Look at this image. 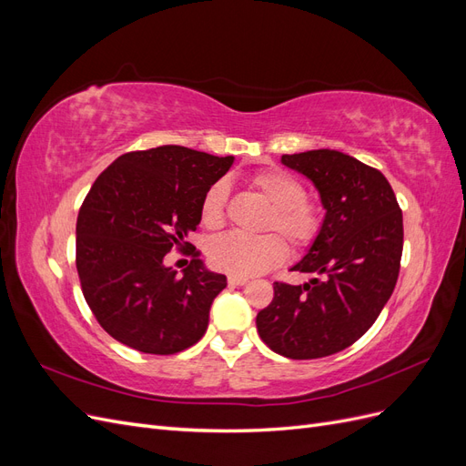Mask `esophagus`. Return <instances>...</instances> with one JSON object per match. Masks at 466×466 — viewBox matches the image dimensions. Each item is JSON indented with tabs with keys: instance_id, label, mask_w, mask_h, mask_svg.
<instances>
[{
	"instance_id": "1",
	"label": "esophagus",
	"mask_w": 466,
	"mask_h": 466,
	"mask_svg": "<svg viewBox=\"0 0 466 466\" xmlns=\"http://www.w3.org/2000/svg\"><path fill=\"white\" fill-rule=\"evenodd\" d=\"M229 286H247L248 279L247 278H238V276H229Z\"/></svg>"
}]
</instances>
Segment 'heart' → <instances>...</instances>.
Returning <instances> with one entry per match:
<instances>
[{
  "label": "heart",
  "mask_w": 466,
  "mask_h": 466,
  "mask_svg": "<svg viewBox=\"0 0 466 466\" xmlns=\"http://www.w3.org/2000/svg\"><path fill=\"white\" fill-rule=\"evenodd\" d=\"M250 187L272 208L264 221V231H278L295 250L311 248L322 231L320 206L307 200L303 182L284 168H264L250 178ZM228 185L223 180L208 188L200 206V221L206 229H221L228 206ZM289 255L284 238L268 233L262 237L223 235L208 245V260L219 272L248 278L281 264Z\"/></svg>",
  "instance_id": "1"
}]
</instances>
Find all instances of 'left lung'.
<instances>
[{"instance_id": "left-lung-1", "label": "left lung", "mask_w": 466, "mask_h": 466, "mask_svg": "<svg viewBox=\"0 0 466 466\" xmlns=\"http://www.w3.org/2000/svg\"><path fill=\"white\" fill-rule=\"evenodd\" d=\"M313 180L327 209L322 231L291 270L309 284L274 281V299L257 315L262 342L289 360L342 351L371 329L397 286L402 211L377 168L334 149L281 155Z\"/></svg>"}]
</instances>
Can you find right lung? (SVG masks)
Wrapping results in <instances>:
<instances>
[{
	"label": "right lung",
	"instance_id": "right-lung-1",
	"mask_svg": "<svg viewBox=\"0 0 466 466\" xmlns=\"http://www.w3.org/2000/svg\"><path fill=\"white\" fill-rule=\"evenodd\" d=\"M233 165L182 146L124 153L96 177L81 204L76 266L98 324L144 354L171 356L204 336L209 307L228 286L192 250L182 276L163 258L185 252L208 188Z\"/></svg>",
	"mask_w": 466,
	"mask_h": 466
}]
</instances>
